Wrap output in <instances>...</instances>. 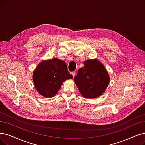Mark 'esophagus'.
Returning <instances> with one entry per match:
<instances>
[{
  "label": "esophagus",
  "instance_id": "esophagus-1",
  "mask_svg": "<svg viewBox=\"0 0 145 145\" xmlns=\"http://www.w3.org/2000/svg\"><path fill=\"white\" fill-rule=\"evenodd\" d=\"M71 74H72V77H74V76H75V75H76V72H75L74 71H73V72H71Z\"/></svg>",
  "mask_w": 145,
  "mask_h": 145
}]
</instances>
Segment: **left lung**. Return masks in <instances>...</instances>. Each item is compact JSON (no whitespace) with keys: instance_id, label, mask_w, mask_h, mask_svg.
<instances>
[{"instance_id":"8db88e82","label":"left lung","mask_w":145,"mask_h":145,"mask_svg":"<svg viewBox=\"0 0 145 145\" xmlns=\"http://www.w3.org/2000/svg\"><path fill=\"white\" fill-rule=\"evenodd\" d=\"M74 81L80 93L86 98H96L103 94L109 83L108 71L97 59H88L78 69Z\"/></svg>"}]
</instances>
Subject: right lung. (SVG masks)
<instances>
[{
	"label": "right lung",
	"mask_w": 145,
	"mask_h": 145,
	"mask_svg": "<svg viewBox=\"0 0 145 145\" xmlns=\"http://www.w3.org/2000/svg\"><path fill=\"white\" fill-rule=\"evenodd\" d=\"M72 76L66 63L57 58L42 61L34 71L33 80L37 91L45 97H54L65 80Z\"/></svg>",
	"instance_id": "1"
}]
</instances>
